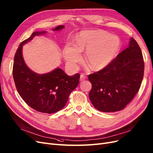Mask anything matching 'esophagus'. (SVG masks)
Masks as SVG:
<instances>
[{
    "label": "esophagus",
    "mask_w": 153,
    "mask_h": 153,
    "mask_svg": "<svg viewBox=\"0 0 153 153\" xmlns=\"http://www.w3.org/2000/svg\"><path fill=\"white\" fill-rule=\"evenodd\" d=\"M86 78H87V76L85 74H83V73H82V74L80 75V81H83V80H85Z\"/></svg>",
    "instance_id": "obj_1"
}]
</instances>
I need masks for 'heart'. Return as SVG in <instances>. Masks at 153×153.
Instances as JSON below:
<instances>
[{"label": "heart", "mask_w": 153, "mask_h": 153, "mask_svg": "<svg viewBox=\"0 0 153 153\" xmlns=\"http://www.w3.org/2000/svg\"><path fill=\"white\" fill-rule=\"evenodd\" d=\"M121 42L117 36L102 30L82 31L75 43L68 42L63 48L67 63L75 67L82 58V51L86 50L87 62L95 70L104 69L111 64L120 50Z\"/></svg>", "instance_id": "heart-1"}]
</instances>
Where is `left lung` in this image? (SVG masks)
I'll return each instance as SVG.
<instances>
[{"label":"left lung","mask_w":153,"mask_h":153,"mask_svg":"<svg viewBox=\"0 0 153 153\" xmlns=\"http://www.w3.org/2000/svg\"><path fill=\"white\" fill-rule=\"evenodd\" d=\"M144 62L136 41L104 69L88 75L91 83L89 99L95 108L103 112H117L129 103L138 92L144 76Z\"/></svg>","instance_id":"left-lung-1"}]
</instances>
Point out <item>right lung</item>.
Listing matches in <instances>:
<instances>
[{
	"label": "right lung",
	"instance_id": "add662e5",
	"mask_svg": "<svg viewBox=\"0 0 153 153\" xmlns=\"http://www.w3.org/2000/svg\"><path fill=\"white\" fill-rule=\"evenodd\" d=\"M64 27L58 26L53 30ZM45 33L34 32L20 44L14 56L13 74L18 93L29 106L39 112L53 114L65 107L70 94L78 85L80 75L76 73L74 76H68L61 68L39 75L26 66L22 58V45L35 36Z\"/></svg>",
	"mask_w": 153,
	"mask_h": 153
}]
</instances>
